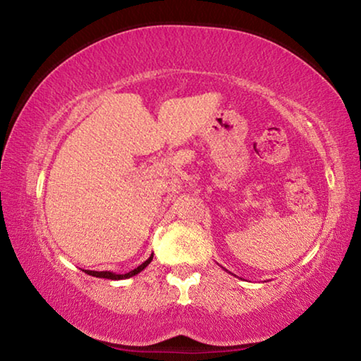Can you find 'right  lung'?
<instances>
[{"mask_svg":"<svg viewBox=\"0 0 361 361\" xmlns=\"http://www.w3.org/2000/svg\"><path fill=\"white\" fill-rule=\"evenodd\" d=\"M152 261V255L149 256L148 259H146L143 264H140L137 269H133V271L127 272V274H116V272H109V271H85V274H89V276L92 277H100V279H109V280H124V279H130L133 276H137V274H140L143 271V269L149 264V262Z\"/></svg>","mask_w":361,"mask_h":361,"instance_id":"add662e5","label":"right lung"}]
</instances>
